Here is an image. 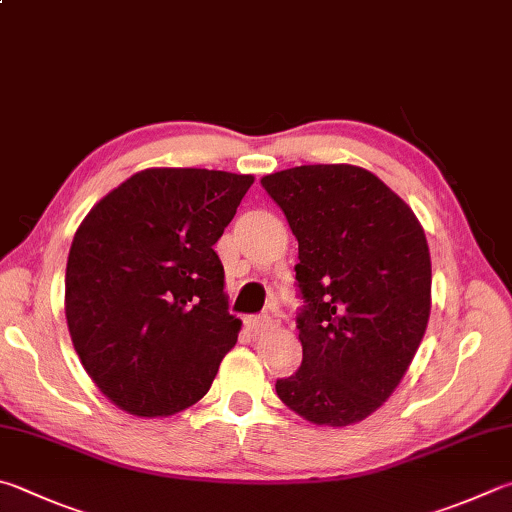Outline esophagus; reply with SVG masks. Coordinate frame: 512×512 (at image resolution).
Listing matches in <instances>:
<instances>
[{"label": "esophagus", "mask_w": 512, "mask_h": 512, "mask_svg": "<svg viewBox=\"0 0 512 512\" xmlns=\"http://www.w3.org/2000/svg\"><path fill=\"white\" fill-rule=\"evenodd\" d=\"M246 327H248V331H253V333H262V331L271 327V318H266V315H255V318H246Z\"/></svg>", "instance_id": "obj_1"}]
</instances>
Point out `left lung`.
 <instances>
[{"instance_id": "left-lung-1", "label": "left lung", "mask_w": 512, "mask_h": 512, "mask_svg": "<svg viewBox=\"0 0 512 512\" xmlns=\"http://www.w3.org/2000/svg\"><path fill=\"white\" fill-rule=\"evenodd\" d=\"M297 239L302 367L275 383L315 425L374 414L410 369L432 309V262L412 208L365 167L300 165L262 179Z\"/></svg>"}]
</instances>
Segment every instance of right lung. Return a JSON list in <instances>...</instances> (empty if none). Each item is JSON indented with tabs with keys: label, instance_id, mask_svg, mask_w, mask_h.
<instances>
[{
	"label": "right lung",
	"instance_id": "add662e5",
	"mask_svg": "<svg viewBox=\"0 0 512 512\" xmlns=\"http://www.w3.org/2000/svg\"><path fill=\"white\" fill-rule=\"evenodd\" d=\"M253 174L150 167L76 230L64 313L82 367L120 410L172 416L208 394L241 320L215 246Z\"/></svg>",
	"mask_w": 512,
	"mask_h": 512
}]
</instances>
